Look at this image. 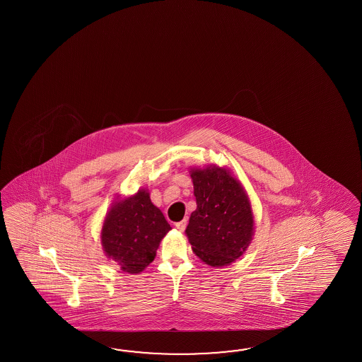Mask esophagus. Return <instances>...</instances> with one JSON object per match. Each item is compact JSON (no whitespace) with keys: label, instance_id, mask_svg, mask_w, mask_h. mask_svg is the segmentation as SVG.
I'll return each instance as SVG.
<instances>
[{"label":"esophagus","instance_id":"obj_1","mask_svg":"<svg viewBox=\"0 0 362 362\" xmlns=\"http://www.w3.org/2000/svg\"><path fill=\"white\" fill-rule=\"evenodd\" d=\"M186 225H187V220L185 218L182 221H180V223H176V228H177L178 230L184 231L186 229Z\"/></svg>","mask_w":362,"mask_h":362}]
</instances>
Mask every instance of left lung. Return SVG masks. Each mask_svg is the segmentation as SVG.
<instances>
[{"label": "left lung", "instance_id": "left-lung-1", "mask_svg": "<svg viewBox=\"0 0 362 362\" xmlns=\"http://www.w3.org/2000/svg\"><path fill=\"white\" fill-rule=\"evenodd\" d=\"M197 209L186 228L194 254L211 267L240 257L254 235V215L246 192L231 172L217 165L190 170Z\"/></svg>", "mask_w": 362, "mask_h": 362}]
</instances>
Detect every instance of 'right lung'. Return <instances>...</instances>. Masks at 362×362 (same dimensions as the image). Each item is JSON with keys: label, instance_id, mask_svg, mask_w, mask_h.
I'll return each instance as SVG.
<instances>
[{"label": "right lung", "instance_id": "add662e5", "mask_svg": "<svg viewBox=\"0 0 362 362\" xmlns=\"http://www.w3.org/2000/svg\"><path fill=\"white\" fill-rule=\"evenodd\" d=\"M159 208L145 189L112 204L103 221L100 242L110 260L122 270L137 274L156 256L164 235L170 230Z\"/></svg>", "mask_w": 362, "mask_h": 362}]
</instances>
